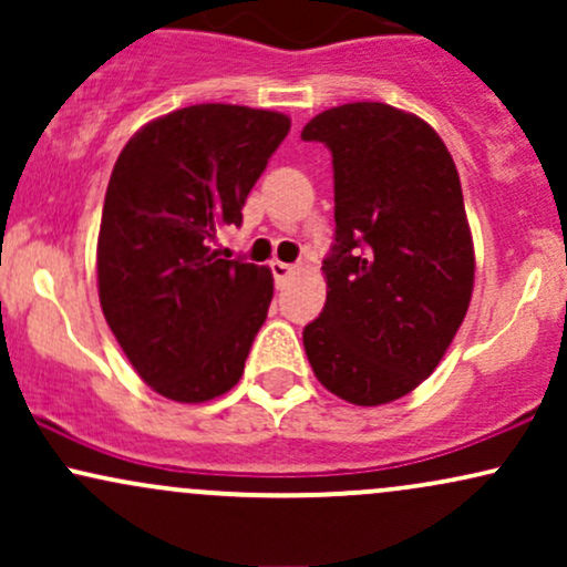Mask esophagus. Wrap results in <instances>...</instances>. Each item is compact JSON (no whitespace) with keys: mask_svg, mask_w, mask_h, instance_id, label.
Returning <instances> with one entry per match:
<instances>
[{"mask_svg":"<svg viewBox=\"0 0 567 567\" xmlns=\"http://www.w3.org/2000/svg\"><path fill=\"white\" fill-rule=\"evenodd\" d=\"M271 275H275L277 285H285V279H288L290 275H296V266L282 264V261H271Z\"/></svg>","mask_w":567,"mask_h":567,"instance_id":"34e87169","label":"esophagus"}]
</instances>
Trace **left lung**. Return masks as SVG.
<instances>
[{
  "instance_id": "obj_1",
  "label": "left lung",
  "mask_w": 567,
  "mask_h": 567,
  "mask_svg": "<svg viewBox=\"0 0 567 567\" xmlns=\"http://www.w3.org/2000/svg\"><path fill=\"white\" fill-rule=\"evenodd\" d=\"M333 154L328 301L303 328L311 370L351 405H383L432 375L464 322L474 247L458 171L424 120L343 103L301 133Z\"/></svg>"
}]
</instances>
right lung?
I'll return each mask as SVG.
<instances>
[{
	"label": "right lung",
	"mask_w": 567,
	"mask_h": 567,
	"mask_svg": "<svg viewBox=\"0 0 567 567\" xmlns=\"http://www.w3.org/2000/svg\"><path fill=\"white\" fill-rule=\"evenodd\" d=\"M290 130L285 114L199 103L143 125L116 159L97 234V296L130 365L175 402H207L243 379L275 279L218 258Z\"/></svg>",
	"instance_id": "right-lung-1"
}]
</instances>
